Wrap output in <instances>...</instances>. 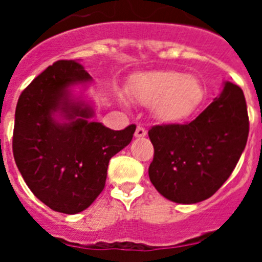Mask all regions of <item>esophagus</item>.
Masks as SVG:
<instances>
[{"mask_svg": "<svg viewBox=\"0 0 262 262\" xmlns=\"http://www.w3.org/2000/svg\"><path fill=\"white\" fill-rule=\"evenodd\" d=\"M145 135H147V131H145L144 127H142V126L136 127V129H135V136H136V138H144Z\"/></svg>", "mask_w": 262, "mask_h": 262, "instance_id": "1", "label": "esophagus"}]
</instances>
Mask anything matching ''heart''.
<instances>
[{"label": "heart", "instance_id": "obj_1", "mask_svg": "<svg viewBox=\"0 0 262 262\" xmlns=\"http://www.w3.org/2000/svg\"><path fill=\"white\" fill-rule=\"evenodd\" d=\"M129 93L144 106L152 105L154 115L161 122L185 119L202 101L203 90L194 76L174 71H156L134 78Z\"/></svg>", "mask_w": 262, "mask_h": 262}]
</instances>
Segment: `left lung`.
I'll list each match as a JSON object with an SVG mask.
<instances>
[{"label":"left lung","mask_w":262,"mask_h":262,"mask_svg":"<svg viewBox=\"0 0 262 262\" xmlns=\"http://www.w3.org/2000/svg\"><path fill=\"white\" fill-rule=\"evenodd\" d=\"M248 134L244 93L226 82L221 96L190 123L161 124L148 131L155 148L149 180L172 202H202L233 172Z\"/></svg>","instance_id":"obj_1"}]
</instances>
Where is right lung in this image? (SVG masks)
Listing matches in <instances>:
<instances>
[{
    "mask_svg": "<svg viewBox=\"0 0 262 262\" xmlns=\"http://www.w3.org/2000/svg\"><path fill=\"white\" fill-rule=\"evenodd\" d=\"M90 81L80 62L59 60L18 99L14 160L30 190L53 211L77 214L88 209L105 187L110 159L135 133V124L114 131L90 122L93 107L71 92Z\"/></svg>",
    "mask_w": 262,
    "mask_h": 262,
    "instance_id": "1",
    "label": "right lung"
}]
</instances>
